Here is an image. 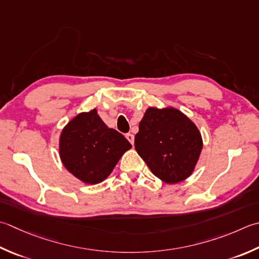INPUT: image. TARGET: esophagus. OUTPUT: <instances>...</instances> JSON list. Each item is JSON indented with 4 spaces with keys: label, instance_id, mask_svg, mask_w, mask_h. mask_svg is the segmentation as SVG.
I'll use <instances>...</instances> for the list:
<instances>
[{
    "label": "esophagus",
    "instance_id": "1",
    "mask_svg": "<svg viewBox=\"0 0 259 259\" xmlns=\"http://www.w3.org/2000/svg\"><path fill=\"white\" fill-rule=\"evenodd\" d=\"M125 138L130 141V144H131V145H134L135 137H134V135H133V134H126V135H125Z\"/></svg>",
    "mask_w": 259,
    "mask_h": 259
}]
</instances>
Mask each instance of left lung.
I'll return each mask as SVG.
<instances>
[{
    "label": "left lung",
    "instance_id": "8db88e82",
    "mask_svg": "<svg viewBox=\"0 0 259 259\" xmlns=\"http://www.w3.org/2000/svg\"><path fill=\"white\" fill-rule=\"evenodd\" d=\"M135 147L151 173L176 184L194 171L203 140L196 124L179 109L150 106L139 123Z\"/></svg>",
    "mask_w": 259,
    "mask_h": 259
}]
</instances>
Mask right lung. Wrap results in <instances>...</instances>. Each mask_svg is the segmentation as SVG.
Instances as JSON below:
<instances>
[{
	"instance_id": "add662e5",
	"label": "right lung",
	"mask_w": 259,
	"mask_h": 259,
	"mask_svg": "<svg viewBox=\"0 0 259 259\" xmlns=\"http://www.w3.org/2000/svg\"><path fill=\"white\" fill-rule=\"evenodd\" d=\"M131 144L109 128L93 109L68 121L59 136V157L65 168L85 184H98L112 173Z\"/></svg>"
}]
</instances>
